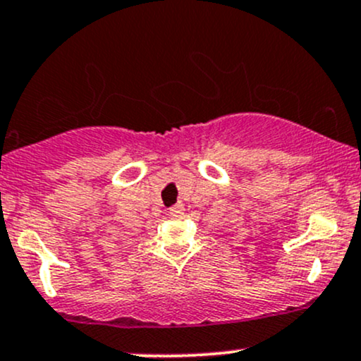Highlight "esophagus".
<instances>
[{
  "label": "esophagus",
  "mask_w": 361,
  "mask_h": 361,
  "mask_svg": "<svg viewBox=\"0 0 361 361\" xmlns=\"http://www.w3.org/2000/svg\"><path fill=\"white\" fill-rule=\"evenodd\" d=\"M169 212H170V214H172V216L179 218V216H182V213H184V204H182V202H176L173 206H170Z\"/></svg>",
  "instance_id": "34e87169"
}]
</instances>
